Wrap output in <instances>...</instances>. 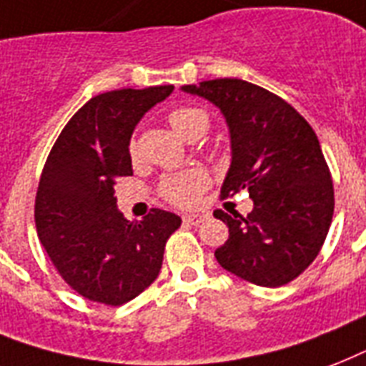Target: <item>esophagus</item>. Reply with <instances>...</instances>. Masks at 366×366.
I'll use <instances>...</instances> for the list:
<instances>
[{"instance_id":"esophagus-1","label":"esophagus","mask_w":366,"mask_h":366,"mask_svg":"<svg viewBox=\"0 0 366 366\" xmlns=\"http://www.w3.org/2000/svg\"><path fill=\"white\" fill-rule=\"evenodd\" d=\"M204 219H206V215H202V214H187V215H183V223H187V225H200Z\"/></svg>"}]
</instances>
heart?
<instances>
[{
  "mask_svg": "<svg viewBox=\"0 0 366 366\" xmlns=\"http://www.w3.org/2000/svg\"><path fill=\"white\" fill-rule=\"evenodd\" d=\"M168 120L175 132L179 133L181 137L189 139V141L202 137L209 127V116L202 109H197V107H183V109L174 110ZM129 154L133 158L137 154L135 139L129 141ZM208 172H204L202 168H191L185 169V172H179V174L164 177L162 183H160V192L172 204L192 206V204L198 202V198L208 189Z\"/></svg>",
  "mask_w": 366,
  "mask_h": 366,
  "instance_id": "b5f03b06",
  "label": "heart"
}]
</instances>
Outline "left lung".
<instances>
[{
  "label": "left lung",
  "mask_w": 366,
  "mask_h": 366,
  "mask_svg": "<svg viewBox=\"0 0 366 366\" xmlns=\"http://www.w3.org/2000/svg\"><path fill=\"white\" fill-rule=\"evenodd\" d=\"M181 92L215 104L227 122L231 166L223 197L248 191L254 200L246 217L214 212L229 227L215 259L252 285L290 282L317 257L334 214L332 177L313 127L294 107L250 81L222 78Z\"/></svg>",
  "instance_id": "left-lung-1"
}]
</instances>
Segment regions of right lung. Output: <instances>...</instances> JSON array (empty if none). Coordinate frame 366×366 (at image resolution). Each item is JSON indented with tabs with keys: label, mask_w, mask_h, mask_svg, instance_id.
Returning <instances> with one entry per match:
<instances>
[{
	"label": "right lung",
	"mask_w": 366,
	"mask_h": 366,
	"mask_svg": "<svg viewBox=\"0 0 366 366\" xmlns=\"http://www.w3.org/2000/svg\"><path fill=\"white\" fill-rule=\"evenodd\" d=\"M174 86L116 89L89 99L53 144L36 194V229L66 285L84 298L122 305L154 282L179 215L154 208L127 222L114 181L132 175L133 129Z\"/></svg>",
	"instance_id": "right-lung-1"
}]
</instances>
